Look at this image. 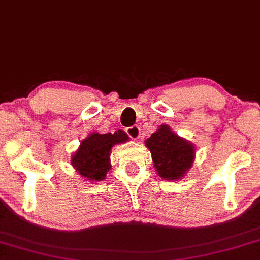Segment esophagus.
Segmentation results:
<instances>
[{"instance_id":"esophagus-1","label":"esophagus","mask_w":260,"mask_h":260,"mask_svg":"<svg viewBox=\"0 0 260 260\" xmlns=\"http://www.w3.org/2000/svg\"><path fill=\"white\" fill-rule=\"evenodd\" d=\"M126 133L131 139L137 140V139H139L141 131H140L138 126H132V127H128V128H126Z\"/></svg>"}]
</instances>
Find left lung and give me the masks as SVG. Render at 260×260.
I'll return each mask as SVG.
<instances>
[{
  "instance_id": "1",
  "label": "left lung",
  "mask_w": 260,
  "mask_h": 260,
  "mask_svg": "<svg viewBox=\"0 0 260 260\" xmlns=\"http://www.w3.org/2000/svg\"><path fill=\"white\" fill-rule=\"evenodd\" d=\"M146 146L158 176L166 180L182 179L194 160L193 143L178 137L168 125H160L146 140Z\"/></svg>"
}]
</instances>
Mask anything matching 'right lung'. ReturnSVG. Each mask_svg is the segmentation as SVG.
<instances>
[{"instance_id": "add662e5", "label": "right lung", "mask_w": 260, "mask_h": 260, "mask_svg": "<svg viewBox=\"0 0 260 260\" xmlns=\"http://www.w3.org/2000/svg\"><path fill=\"white\" fill-rule=\"evenodd\" d=\"M128 141L125 132L100 134L92 132L82 140L78 149L72 156V166L88 182H102L111 169L110 152L118 143Z\"/></svg>"}]
</instances>
